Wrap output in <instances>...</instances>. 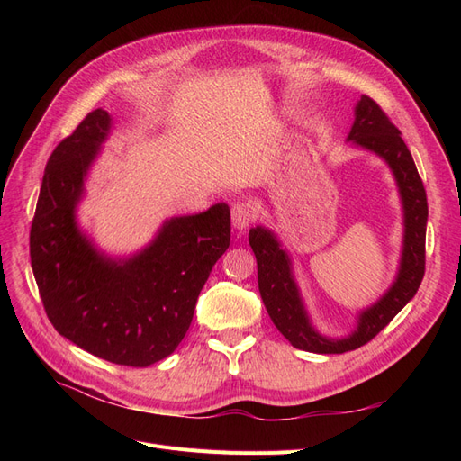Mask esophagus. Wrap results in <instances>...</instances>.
<instances>
[{
	"mask_svg": "<svg viewBox=\"0 0 461 461\" xmlns=\"http://www.w3.org/2000/svg\"><path fill=\"white\" fill-rule=\"evenodd\" d=\"M230 215H232V225H234V229H246L249 222L254 221V217H256V207L252 205V202H248V200H240V202H236L234 205H232V212H230Z\"/></svg>",
	"mask_w": 461,
	"mask_h": 461,
	"instance_id": "esophagus-1",
	"label": "esophagus"
}]
</instances>
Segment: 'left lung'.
Returning <instances> with one entry per match:
<instances>
[{
	"label": "left lung",
	"mask_w": 461,
	"mask_h": 461,
	"mask_svg": "<svg viewBox=\"0 0 461 461\" xmlns=\"http://www.w3.org/2000/svg\"><path fill=\"white\" fill-rule=\"evenodd\" d=\"M348 140L379 153L390 165L398 180L403 212H406V236H403V254L396 283L373 308L359 315V325L354 334L342 340H327L317 334L303 312L294 278L290 275L288 256L269 230L259 227L249 230V246L258 259V285L265 310L292 346L315 354H344L373 340L415 296L425 275L427 194L398 127L379 104L369 95H361Z\"/></svg>",
	"instance_id": "left-lung-1"
}]
</instances>
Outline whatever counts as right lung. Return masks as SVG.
Here are the masks:
<instances>
[{
  "label": "right lung",
  "instance_id": "1",
  "mask_svg": "<svg viewBox=\"0 0 461 461\" xmlns=\"http://www.w3.org/2000/svg\"><path fill=\"white\" fill-rule=\"evenodd\" d=\"M109 115L95 109L48 159L31 227V263L48 319L61 337L117 366L171 356L200 292L230 244L229 205L176 217L140 256L102 258L75 225V205Z\"/></svg>",
  "mask_w": 461,
  "mask_h": 461
}]
</instances>
